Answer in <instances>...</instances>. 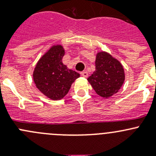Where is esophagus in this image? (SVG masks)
Masks as SVG:
<instances>
[{"instance_id":"obj_1","label":"esophagus","mask_w":156,"mask_h":156,"mask_svg":"<svg viewBox=\"0 0 156 156\" xmlns=\"http://www.w3.org/2000/svg\"><path fill=\"white\" fill-rule=\"evenodd\" d=\"M81 75H82L83 77H84V78H87V77L88 76V73H87V72H86V71H83V72H81Z\"/></svg>"}]
</instances>
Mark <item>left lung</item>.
Masks as SVG:
<instances>
[{"mask_svg": "<svg viewBox=\"0 0 156 156\" xmlns=\"http://www.w3.org/2000/svg\"><path fill=\"white\" fill-rule=\"evenodd\" d=\"M96 71L87 78L100 97L108 98L119 90L125 81L122 64L106 52H100L96 58Z\"/></svg>", "mask_w": 156, "mask_h": 156, "instance_id": "left-lung-1", "label": "left lung"}]
</instances>
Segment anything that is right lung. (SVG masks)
Returning a JSON list of instances; mask_svg holds the SVG:
<instances>
[{
  "label": "right lung",
  "mask_w": 156,
  "mask_h": 156,
  "mask_svg": "<svg viewBox=\"0 0 156 156\" xmlns=\"http://www.w3.org/2000/svg\"><path fill=\"white\" fill-rule=\"evenodd\" d=\"M65 50L60 45L52 47L40 59L33 73L36 87L45 96L59 100L68 94L80 75L62 63Z\"/></svg>",
  "instance_id": "1"
}]
</instances>
